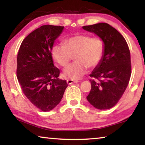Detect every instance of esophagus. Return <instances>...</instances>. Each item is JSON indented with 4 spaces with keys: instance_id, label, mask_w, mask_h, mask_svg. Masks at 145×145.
Here are the masks:
<instances>
[{
    "instance_id": "34e87169",
    "label": "esophagus",
    "mask_w": 145,
    "mask_h": 145,
    "mask_svg": "<svg viewBox=\"0 0 145 145\" xmlns=\"http://www.w3.org/2000/svg\"><path fill=\"white\" fill-rule=\"evenodd\" d=\"M79 82L77 80H73V79H68L67 80V83L68 84H72L73 83H77Z\"/></svg>"
}]
</instances>
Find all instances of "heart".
<instances>
[{
	"label": "heart",
	"mask_w": 145,
	"mask_h": 145,
	"mask_svg": "<svg viewBox=\"0 0 145 145\" xmlns=\"http://www.w3.org/2000/svg\"><path fill=\"white\" fill-rule=\"evenodd\" d=\"M105 44L101 38L86 34H75L64 40V45L57 44L52 50L54 60L65 67L75 56V63L64 69L63 75L72 79H80L88 72V67L95 68L101 61Z\"/></svg>",
	"instance_id": "b5f03b06"
}]
</instances>
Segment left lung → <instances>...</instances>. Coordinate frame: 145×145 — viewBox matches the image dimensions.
Here are the masks:
<instances>
[{
	"label": "left lung",
	"mask_w": 145,
	"mask_h": 145,
	"mask_svg": "<svg viewBox=\"0 0 145 145\" xmlns=\"http://www.w3.org/2000/svg\"><path fill=\"white\" fill-rule=\"evenodd\" d=\"M102 39L105 52L101 61L89 77L91 90L87 100L96 108L110 109L122 97L131 76L130 52L125 39L107 23L84 26Z\"/></svg>",
	"instance_id": "1"
}]
</instances>
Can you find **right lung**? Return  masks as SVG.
I'll return each mask as SVG.
<instances>
[{
  "mask_svg": "<svg viewBox=\"0 0 145 145\" xmlns=\"http://www.w3.org/2000/svg\"><path fill=\"white\" fill-rule=\"evenodd\" d=\"M64 26L43 25L29 34L17 55V77L23 93L42 112L54 108L68 84L59 79L60 70L54 66L52 49Z\"/></svg>",
  "mask_w": 145,
  "mask_h": 145,
  "instance_id": "right-lung-1",
  "label": "right lung"
}]
</instances>
